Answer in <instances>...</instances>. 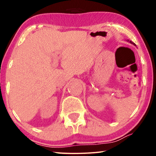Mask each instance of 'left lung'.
<instances>
[{
  "label": "left lung",
  "instance_id": "left-lung-1",
  "mask_svg": "<svg viewBox=\"0 0 156 156\" xmlns=\"http://www.w3.org/2000/svg\"><path fill=\"white\" fill-rule=\"evenodd\" d=\"M130 42H131V44H134V45H135V44H134V43H133V42H131V41H130Z\"/></svg>",
  "mask_w": 156,
  "mask_h": 156
}]
</instances>
